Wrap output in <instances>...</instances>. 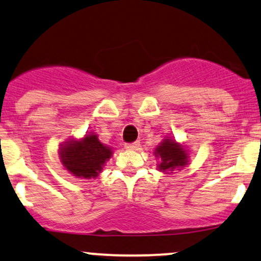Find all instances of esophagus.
<instances>
[{
  "label": "esophagus",
  "instance_id": "obj_1",
  "mask_svg": "<svg viewBox=\"0 0 261 261\" xmlns=\"http://www.w3.org/2000/svg\"><path fill=\"white\" fill-rule=\"evenodd\" d=\"M140 147V142H133V143H126L125 145V148L130 149V151H136Z\"/></svg>",
  "mask_w": 261,
  "mask_h": 261
}]
</instances>
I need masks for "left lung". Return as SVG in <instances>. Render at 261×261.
Wrapping results in <instances>:
<instances>
[{"instance_id":"obj_1","label":"left lung","mask_w":261,"mask_h":261,"mask_svg":"<svg viewBox=\"0 0 261 261\" xmlns=\"http://www.w3.org/2000/svg\"><path fill=\"white\" fill-rule=\"evenodd\" d=\"M154 155L160 158L158 169L160 172L169 173L174 169L182 168L188 164V151L180 143L175 142L174 140L164 139L154 149Z\"/></svg>"}]
</instances>
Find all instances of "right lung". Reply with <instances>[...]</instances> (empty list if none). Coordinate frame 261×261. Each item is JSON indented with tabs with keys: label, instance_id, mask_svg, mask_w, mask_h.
<instances>
[{
	"label": "right lung",
	"instance_id": "obj_1",
	"mask_svg": "<svg viewBox=\"0 0 261 261\" xmlns=\"http://www.w3.org/2000/svg\"><path fill=\"white\" fill-rule=\"evenodd\" d=\"M60 160L66 170L77 178H97L106 162L112 157V148L101 143L95 134H86L83 139L62 143Z\"/></svg>",
	"mask_w": 261,
	"mask_h": 261
}]
</instances>
